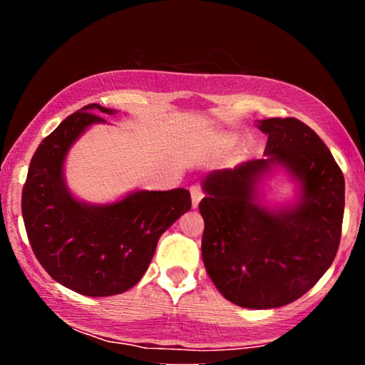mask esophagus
<instances>
[{
  "mask_svg": "<svg viewBox=\"0 0 365 365\" xmlns=\"http://www.w3.org/2000/svg\"><path fill=\"white\" fill-rule=\"evenodd\" d=\"M190 193H191V202H193V207H197L202 197V190L197 187V185H193V187L190 188Z\"/></svg>",
  "mask_w": 365,
  "mask_h": 365,
  "instance_id": "1",
  "label": "esophagus"
}]
</instances>
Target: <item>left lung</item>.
<instances>
[{
	"label": "left lung",
	"instance_id": "left-lung-1",
	"mask_svg": "<svg viewBox=\"0 0 365 365\" xmlns=\"http://www.w3.org/2000/svg\"><path fill=\"white\" fill-rule=\"evenodd\" d=\"M264 158L214 170L202 182L201 255L224 298L272 309L301 298L336 256L344 177L319 135L294 117L259 122ZM283 167L300 183L299 202L269 210L257 200L262 178Z\"/></svg>",
	"mask_w": 365,
	"mask_h": 365
}]
</instances>
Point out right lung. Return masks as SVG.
Instances as JSON below:
<instances>
[{
  "label": "right lung",
  "instance_id": "add662e5",
  "mask_svg": "<svg viewBox=\"0 0 365 365\" xmlns=\"http://www.w3.org/2000/svg\"><path fill=\"white\" fill-rule=\"evenodd\" d=\"M101 113L115 110L86 104L61 122L36 148L22 190L24 224L43 269L66 288L95 298L137 285L160 235L191 207L185 188L140 190L110 205L73 197L64 180L67 151L90 125L106 123Z\"/></svg>",
  "mask_w": 365,
  "mask_h": 365
}]
</instances>
